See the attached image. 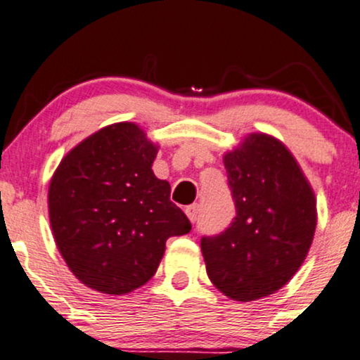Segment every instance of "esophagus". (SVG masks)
Returning a JSON list of instances; mask_svg holds the SVG:
<instances>
[{
  "instance_id": "1",
  "label": "esophagus",
  "mask_w": 360,
  "mask_h": 360,
  "mask_svg": "<svg viewBox=\"0 0 360 360\" xmlns=\"http://www.w3.org/2000/svg\"><path fill=\"white\" fill-rule=\"evenodd\" d=\"M186 215L188 219L191 220V222H196V217H198V212H200V207L198 205H189V207H186Z\"/></svg>"
}]
</instances>
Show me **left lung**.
Listing matches in <instances>:
<instances>
[{
	"mask_svg": "<svg viewBox=\"0 0 360 360\" xmlns=\"http://www.w3.org/2000/svg\"><path fill=\"white\" fill-rule=\"evenodd\" d=\"M236 203L231 227L201 239L208 278L232 301L275 294L297 274L313 244L316 196L278 138L250 133L224 155Z\"/></svg>",
	"mask_w": 360,
	"mask_h": 360,
	"instance_id": "obj_1",
	"label": "left lung"
}]
</instances>
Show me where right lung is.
<instances>
[{
  "label": "right lung",
  "instance_id": "1",
  "mask_svg": "<svg viewBox=\"0 0 360 360\" xmlns=\"http://www.w3.org/2000/svg\"><path fill=\"white\" fill-rule=\"evenodd\" d=\"M159 145L135 122H114L73 147L47 191L54 240L71 274L109 295L145 285L171 236L191 231L152 171Z\"/></svg>",
  "mask_w": 360,
  "mask_h": 360
}]
</instances>
